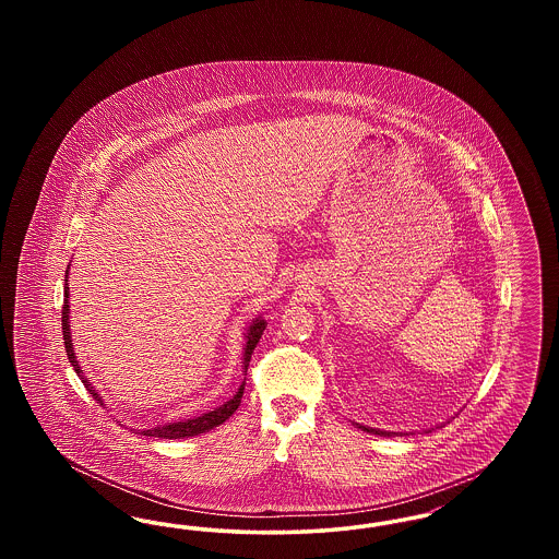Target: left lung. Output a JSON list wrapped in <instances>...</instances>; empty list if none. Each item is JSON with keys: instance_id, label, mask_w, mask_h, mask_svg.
<instances>
[{"instance_id": "obj_1", "label": "left lung", "mask_w": 559, "mask_h": 559, "mask_svg": "<svg viewBox=\"0 0 559 559\" xmlns=\"http://www.w3.org/2000/svg\"><path fill=\"white\" fill-rule=\"evenodd\" d=\"M362 429H367V431H372V433H379V436H392L390 431H379V429H369V427H362Z\"/></svg>"}]
</instances>
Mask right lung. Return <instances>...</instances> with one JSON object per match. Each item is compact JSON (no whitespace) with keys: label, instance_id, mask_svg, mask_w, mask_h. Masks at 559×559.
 Instances as JSON below:
<instances>
[{"label":"right lung","instance_id":"1","mask_svg":"<svg viewBox=\"0 0 559 559\" xmlns=\"http://www.w3.org/2000/svg\"><path fill=\"white\" fill-rule=\"evenodd\" d=\"M69 274V270H67ZM266 329V322L264 320H255L249 331H247V346H245V372L249 367V360H251V354L258 346L262 333ZM62 337H64V349H67V356H69V362L73 365V369L78 371V374L83 381V385L87 388V392H92V396L100 402V396L96 394V390H92V383L83 377L80 365H78V358H75V352L71 346V333H69V287H64V304H62ZM242 392H245V381L240 383L239 392L228 400L226 404L213 408L210 413L201 415V417H194V419H185V421H176V424H167V426L151 427V429H144L142 436H153V438H165V440H176V438H188V436H197V433H203V431H210L213 427L222 426L228 417H233V413L240 406V399H242Z\"/></svg>","mask_w":559,"mask_h":559}]
</instances>
